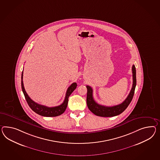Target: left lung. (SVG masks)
<instances>
[{
    "mask_svg": "<svg viewBox=\"0 0 160 160\" xmlns=\"http://www.w3.org/2000/svg\"><path fill=\"white\" fill-rule=\"evenodd\" d=\"M132 77H133V85L131 92L127 98L123 101L121 104H119L117 106L108 107L104 106L94 101L93 97V89L90 86L87 85V98H86V102L87 106L91 112H92L94 114L99 117H114L116 115L121 114L123 111L125 110L130 102H131L132 100L133 97L136 85V68L135 65L132 66Z\"/></svg>",
    "mask_w": 160,
    "mask_h": 160,
    "instance_id": "8db88e82",
    "label": "left lung"
}]
</instances>
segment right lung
I'll return each instance as SVG.
<instances>
[{
    "instance_id": "1",
    "label": "right lung",
    "mask_w": 160,
    "mask_h": 160,
    "mask_svg": "<svg viewBox=\"0 0 160 160\" xmlns=\"http://www.w3.org/2000/svg\"><path fill=\"white\" fill-rule=\"evenodd\" d=\"M22 78L23 71L22 72L21 74V88L23 93L24 94L25 98L26 99V101L28 103L29 106L35 112L43 117H56L62 114L66 110V108L68 105V98L70 95L73 92V91L76 89L77 86V83L74 82L68 87L66 92V97L64 98V100L61 105L53 107H49L38 104L37 102H33L32 100L29 97L28 95L25 90Z\"/></svg>"
}]
</instances>
